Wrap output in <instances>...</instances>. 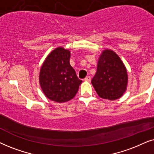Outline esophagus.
Instances as JSON below:
<instances>
[{
  "label": "esophagus",
  "instance_id": "obj_1",
  "mask_svg": "<svg viewBox=\"0 0 154 154\" xmlns=\"http://www.w3.org/2000/svg\"><path fill=\"white\" fill-rule=\"evenodd\" d=\"M84 80L85 82H89L91 81V77H90V76H87V77H85Z\"/></svg>",
  "mask_w": 154,
  "mask_h": 154
}]
</instances>
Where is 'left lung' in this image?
Masks as SVG:
<instances>
[{
    "label": "left lung",
    "instance_id": "obj_1",
    "mask_svg": "<svg viewBox=\"0 0 154 154\" xmlns=\"http://www.w3.org/2000/svg\"><path fill=\"white\" fill-rule=\"evenodd\" d=\"M128 83V72L120 57L113 51L103 50L91 80L99 97L111 101L118 99L125 92Z\"/></svg>",
    "mask_w": 154,
    "mask_h": 154
}]
</instances>
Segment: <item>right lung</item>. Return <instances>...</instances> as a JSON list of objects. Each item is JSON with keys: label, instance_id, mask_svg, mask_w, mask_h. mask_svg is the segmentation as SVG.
Instances as JSON below:
<instances>
[{"label": "right lung", "instance_id": "add662e5", "mask_svg": "<svg viewBox=\"0 0 154 154\" xmlns=\"http://www.w3.org/2000/svg\"><path fill=\"white\" fill-rule=\"evenodd\" d=\"M70 51L58 47L48 55L39 73L44 95L53 101L64 103L72 99L82 82L69 64Z\"/></svg>", "mask_w": 154, "mask_h": 154}]
</instances>
